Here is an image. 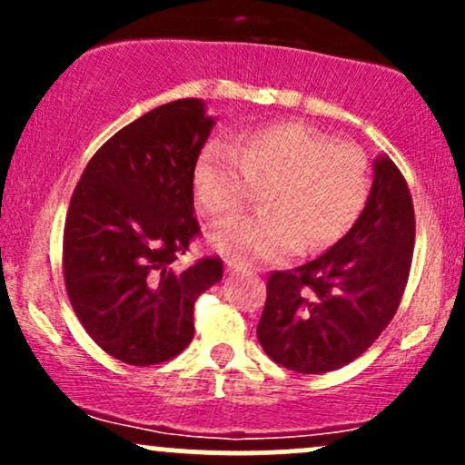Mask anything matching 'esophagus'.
Wrapping results in <instances>:
<instances>
[{"label":"esophagus","instance_id":"obj_1","mask_svg":"<svg viewBox=\"0 0 465 465\" xmlns=\"http://www.w3.org/2000/svg\"><path fill=\"white\" fill-rule=\"evenodd\" d=\"M227 273H229V275L251 273V269H247V266H244V264H240V262H232V260H229V262H227Z\"/></svg>","mask_w":465,"mask_h":465}]
</instances>
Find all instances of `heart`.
I'll return each mask as SVG.
<instances>
[{"instance_id":"1","label":"heart","mask_w":465,"mask_h":465,"mask_svg":"<svg viewBox=\"0 0 465 465\" xmlns=\"http://www.w3.org/2000/svg\"><path fill=\"white\" fill-rule=\"evenodd\" d=\"M262 188L264 210L227 223L212 244L238 262L319 251L354 227L370 196L361 148L334 143L302 122H273L244 133L238 146L210 142L192 170L196 205L212 223L233 218Z\"/></svg>"}]
</instances>
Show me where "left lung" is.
<instances>
[{"label":"left lung","instance_id":"8db88e82","mask_svg":"<svg viewBox=\"0 0 465 465\" xmlns=\"http://www.w3.org/2000/svg\"><path fill=\"white\" fill-rule=\"evenodd\" d=\"M413 244L409 185L382 154L354 227L312 262L269 275L258 323L266 354L297 373L334 371L359 359L402 302Z\"/></svg>","mask_w":465,"mask_h":465}]
</instances>
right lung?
I'll return each mask as SVG.
<instances>
[{
	"mask_svg": "<svg viewBox=\"0 0 465 465\" xmlns=\"http://www.w3.org/2000/svg\"><path fill=\"white\" fill-rule=\"evenodd\" d=\"M214 120L196 98L148 111L89 159L65 218L63 277L74 312L114 359L148 367L194 336V302L223 260H177L201 233L192 170Z\"/></svg>",
	"mask_w": 465,
	"mask_h": 465,
	"instance_id": "obj_1",
	"label": "right lung"
}]
</instances>
